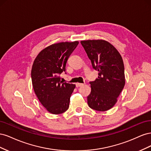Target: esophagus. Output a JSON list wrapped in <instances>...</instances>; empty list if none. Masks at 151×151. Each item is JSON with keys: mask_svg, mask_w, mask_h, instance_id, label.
Instances as JSON below:
<instances>
[{"mask_svg": "<svg viewBox=\"0 0 151 151\" xmlns=\"http://www.w3.org/2000/svg\"><path fill=\"white\" fill-rule=\"evenodd\" d=\"M84 85V84H82V83H76V86L77 88H78V87H81V86H83Z\"/></svg>", "mask_w": 151, "mask_h": 151, "instance_id": "1", "label": "esophagus"}]
</instances>
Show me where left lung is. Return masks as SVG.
<instances>
[{
  "label": "left lung",
  "mask_w": 151,
  "mask_h": 151,
  "mask_svg": "<svg viewBox=\"0 0 151 151\" xmlns=\"http://www.w3.org/2000/svg\"><path fill=\"white\" fill-rule=\"evenodd\" d=\"M98 77L89 83L91 87L88 96L89 106L94 110L104 111L117 101L125 83L124 65L122 56L113 45L105 40L81 41Z\"/></svg>",
  "instance_id": "1"
}]
</instances>
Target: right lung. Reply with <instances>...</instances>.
<instances>
[{
    "instance_id": "obj_1",
    "label": "right lung",
    "mask_w": 151,
    "mask_h": 151,
    "mask_svg": "<svg viewBox=\"0 0 151 151\" xmlns=\"http://www.w3.org/2000/svg\"><path fill=\"white\" fill-rule=\"evenodd\" d=\"M78 42L53 44L42 50L31 69L35 93L47 110L55 115L63 113L69 107L75 84L63 83L60 75L65 72L66 63Z\"/></svg>"
}]
</instances>
